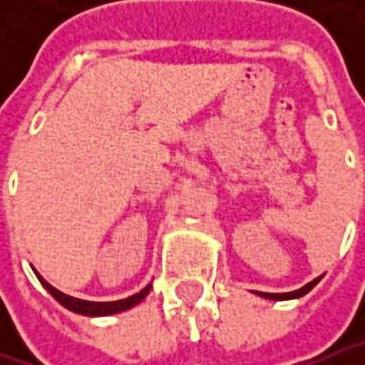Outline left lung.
Segmentation results:
<instances>
[{"label": "left lung", "instance_id": "left-lung-1", "mask_svg": "<svg viewBox=\"0 0 365 365\" xmlns=\"http://www.w3.org/2000/svg\"><path fill=\"white\" fill-rule=\"evenodd\" d=\"M321 278H323V276H319V278H315V280H311L309 284H304V287L299 288V290H292V292H259V290H256V294L262 297V299H270V301H290V299H301V297H304L311 288L317 287V282H319Z\"/></svg>", "mask_w": 365, "mask_h": 365}]
</instances>
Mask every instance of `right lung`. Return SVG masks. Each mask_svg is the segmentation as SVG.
Here are the masks:
<instances>
[{
	"mask_svg": "<svg viewBox=\"0 0 365 365\" xmlns=\"http://www.w3.org/2000/svg\"><path fill=\"white\" fill-rule=\"evenodd\" d=\"M36 276H38L40 284L46 288L50 294L63 304L64 309H68V311H73V313H77V315H85V317H107V315L121 313V311H128V309L135 307L138 302L144 301V299H146V294L150 292V288H152V284H148V287L142 288L140 292H135V294L128 297V299H121V301L93 302V301H83V299H75V297H68V294H64V292H61V290H56L54 287H50L48 282H46V280H44V278H42L38 272H36Z\"/></svg>",
	"mask_w": 365,
	"mask_h": 365,
	"instance_id": "1",
	"label": "right lung"
}]
</instances>
